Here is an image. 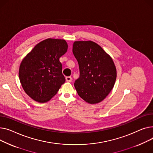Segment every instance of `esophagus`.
I'll return each mask as SVG.
<instances>
[{
  "instance_id": "esophagus-1",
  "label": "esophagus",
  "mask_w": 153,
  "mask_h": 153,
  "mask_svg": "<svg viewBox=\"0 0 153 153\" xmlns=\"http://www.w3.org/2000/svg\"><path fill=\"white\" fill-rule=\"evenodd\" d=\"M65 79H66V81L67 82H71V80H72V78H71V76H67L65 78Z\"/></svg>"
}]
</instances>
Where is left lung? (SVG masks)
I'll use <instances>...</instances> for the list:
<instances>
[{"instance_id": "1", "label": "left lung", "mask_w": 153, "mask_h": 153, "mask_svg": "<svg viewBox=\"0 0 153 153\" xmlns=\"http://www.w3.org/2000/svg\"><path fill=\"white\" fill-rule=\"evenodd\" d=\"M72 51L79 69L74 83L78 94L90 104L102 101L111 91L117 77L112 58L91 41H75Z\"/></svg>"}]
</instances>
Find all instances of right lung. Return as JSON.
I'll return each mask as SVG.
<instances>
[{"label": "right lung", "instance_id": "right-lung-1", "mask_svg": "<svg viewBox=\"0 0 153 153\" xmlns=\"http://www.w3.org/2000/svg\"><path fill=\"white\" fill-rule=\"evenodd\" d=\"M67 48L65 40L49 38L35 46L22 60L20 83L25 93L34 101H49L65 82L59 59Z\"/></svg>", "mask_w": 153, "mask_h": 153}]
</instances>
